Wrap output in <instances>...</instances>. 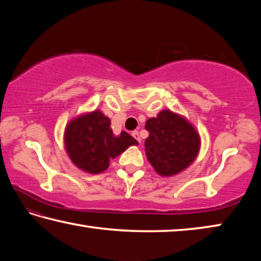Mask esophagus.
Segmentation results:
<instances>
[{
  "mask_svg": "<svg viewBox=\"0 0 261 261\" xmlns=\"http://www.w3.org/2000/svg\"><path fill=\"white\" fill-rule=\"evenodd\" d=\"M131 135H132V137H134V138H135L137 141H138V143H140L141 139H140V136H139V132H138V131H137V130L132 131Z\"/></svg>",
  "mask_w": 261,
  "mask_h": 261,
  "instance_id": "34e87169",
  "label": "esophagus"
}]
</instances>
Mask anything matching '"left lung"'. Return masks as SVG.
Masks as SVG:
<instances>
[{"label": "left lung", "instance_id": "left-lung-1", "mask_svg": "<svg viewBox=\"0 0 261 261\" xmlns=\"http://www.w3.org/2000/svg\"><path fill=\"white\" fill-rule=\"evenodd\" d=\"M145 151L148 161L161 176H173L188 168L197 158L200 138L183 116L162 110L147 120Z\"/></svg>", "mask_w": 261, "mask_h": 261}]
</instances>
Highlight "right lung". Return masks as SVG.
Returning a JSON list of instances; mask_svg holds the SVG:
<instances>
[{"label": "right lung", "mask_w": 261, "mask_h": 261, "mask_svg": "<svg viewBox=\"0 0 261 261\" xmlns=\"http://www.w3.org/2000/svg\"><path fill=\"white\" fill-rule=\"evenodd\" d=\"M64 144L69 158L90 174L102 173L112 159L120 155L131 145H138L125 131L115 136L110 129V120L100 110L81 115L65 127Z\"/></svg>", "instance_id": "obj_1"}]
</instances>
